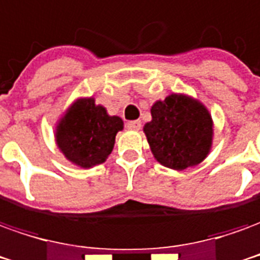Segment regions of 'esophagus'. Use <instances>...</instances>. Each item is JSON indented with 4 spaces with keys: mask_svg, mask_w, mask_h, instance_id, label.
I'll return each instance as SVG.
<instances>
[{
    "mask_svg": "<svg viewBox=\"0 0 260 260\" xmlns=\"http://www.w3.org/2000/svg\"><path fill=\"white\" fill-rule=\"evenodd\" d=\"M141 121H129L128 124H126V128L131 131H139L141 129Z\"/></svg>",
    "mask_w": 260,
    "mask_h": 260,
    "instance_id": "34e87169",
    "label": "esophagus"
}]
</instances>
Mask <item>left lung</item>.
Returning <instances> with one entry per match:
<instances>
[{
	"label": "left lung",
	"instance_id": "obj_1",
	"mask_svg": "<svg viewBox=\"0 0 260 260\" xmlns=\"http://www.w3.org/2000/svg\"><path fill=\"white\" fill-rule=\"evenodd\" d=\"M152 121L143 126L153 157L173 170L197 166L212 146L214 122L203 103L172 92L150 108Z\"/></svg>",
	"mask_w": 260,
	"mask_h": 260
}]
</instances>
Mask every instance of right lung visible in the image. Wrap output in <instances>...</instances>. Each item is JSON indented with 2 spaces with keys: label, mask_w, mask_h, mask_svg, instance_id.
<instances>
[{
  "label": "right lung",
  "mask_w": 260,
  "mask_h": 260,
  "mask_svg": "<svg viewBox=\"0 0 260 260\" xmlns=\"http://www.w3.org/2000/svg\"><path fill=\"white\" fill-rule=\"evenodd\" d=\"M122 129L121 118L110 115L92 97H84L76 100L57 121L54 139L67 160L88 169L107 160Z\"/></svg>",
  "instance_id": "add662e5"
}]
</instances>
